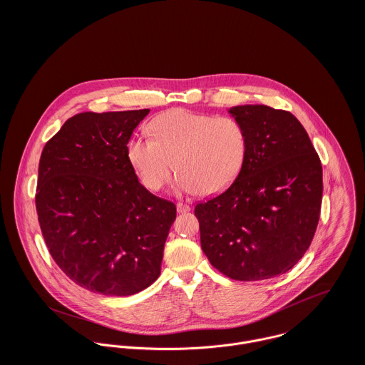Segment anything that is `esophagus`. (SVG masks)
Returning a JSON list of instances; mask_svg holds the SVG:
<instances>
[{
  "mask_svg": "<svg viewBox=\"0 0 365 365\" xmlns=\"http://www.w3.org/2000/svg\"><path fill=\"white\" fill-rule=\"evenodd\" d=\"M190 205H187V204H182V202H178L177 204V212L178 213H184V212H190Z\"/></svg>",
  "mask_w": 365,
  "mask_h": 365,
  "instance_id": "esophagus-1",
  "label": "esophagus"
}]
</instances>
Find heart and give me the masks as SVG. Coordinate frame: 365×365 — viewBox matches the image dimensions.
I'll return each instance as SVG.
<instances>
[{
    "label": "heart",
    "instance_id": "heart-1",
    "mask_svg": "<svg viewBox=\"0 0 365 365\" xmlns=\"http://www.w3.org/2000/svg\"><path fill=\"white\" fill-rule=\"evenodd\" d=\"M149 129L152 138L132 136L126 153L150 191L167 185L175 165L177 191L217 195L236 181L247 157V130L233 116L175 108L157 115Z\"/></svg>",
    "mask_w": 365,
    "mask_h": 365
}]
</instances>
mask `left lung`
<instances>
[{
	"mask_svg": "<svg viewBox=\"0 0 365 365\" xmlns=\"http://www.w3.org/2000/svg\"><path fill=\"white\" fill-rule=\"evenodd\" d=\"M229 113L247 130V157L225 192L195 207L201 247L232 279L274 278L311 246L323 194L320 158L288 110L239 105Z\"/></svg>",
	"mask_w": 365,
	"mask_h": 365,
	"instance_id": "left-lung-1",
	"label": "left lung"
}]
</instances>
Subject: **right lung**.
<instances>
[{"label":"right lung","instance_id":"obj_1","mask_svg":"<svg viewBox=\"0 0 365 365\" xmlns=\"http://www.w3.org/2000/svg\"><path fill=\"white\" fill-rule=\"evenodd\" d=\"M149 109L83 112L45 145L36 212L53 260L77 285L128 297L160 275L175 205L149 192L128 142Z\"/></svg>","mask_w":365,"mask_h":365}]
</instances>
